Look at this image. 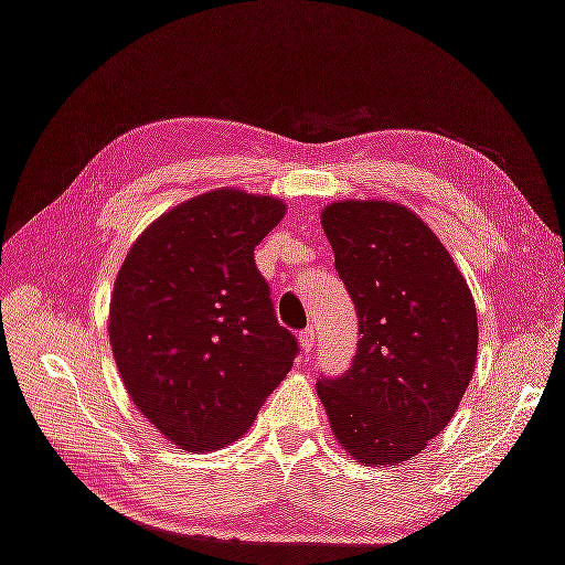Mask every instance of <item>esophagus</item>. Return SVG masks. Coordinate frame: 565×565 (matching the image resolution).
<instances>
[{
	"label": "esophagus",
	"mask_w": 565,
	"mask_h": 565,
	"mask_svg": "<svg viewBox=\"0 0 565 565\" xmlns=\"http://www.w3.org/2000/svg\"><path fill=\"white\" fill-rule=\"evenodd\" d=\"M315 339H317V337H315V329H311V327L303 329L301 334H299V344H301V349H303V352H307V354L311 352V349H315Z\"/></svg>",
	"instance_id": "1"
}]
</instances>
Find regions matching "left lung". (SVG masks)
<instances>
[{
	"label": "left lung",
	"mask_w": 565,
	"mask_h": 565,
	"mask_svg": "<svg viewBox=\"0 0 565 565\" xmlns=\"http://www.w3.org/2000/svg\"><path fill=\"white\" fill-rule=\"evenodd\" d=\"M360 319L352 366L321 377L331 433L374 468L423 452L450 423L478 360L468 281L427 223L390 201H339L321 211Z\"/></svg>",
	"instance_id": "1"
}]
</instances>
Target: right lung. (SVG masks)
Returning <instances> with one entry per match:
<instances>
[{"instance_id":"obj_1","label":"right lung","mask_w":565,"mask_h":565,"mask_svg":"<svg viewBox=\"0 0 565 565\" xmlns=\"http://www.w3.org/2000/svg\"><path fill=\"white\" fill-rule=\"evenodd\" d=\"M284 213L271 195L209 191L150 223L120 266L107 324L115 364L181 450L238 440L299 352L254 262Z\"/></svg>"}]
</instances>
